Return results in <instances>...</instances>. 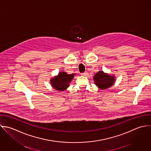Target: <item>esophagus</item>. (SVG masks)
I'll use <instances>...</instances> for the list:
<instances>
[{"mask_svg":"<svg viewBox=\"0 0 151 151\" xmlns=\"http://www.w3.org/2000/svg\"><path fill=\"white\" fill-rule=\"evenodd\" d=\"M81 76H87L88 75V73H87V72L86 71V72H84V73H81Z\"/></svg>","mask_w":151,"mask_h":151,"instance_id":"obj_1","label":"esophagus"}]
</instances>
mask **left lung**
<instances>
[{
	"mask_svg": "<svg viewBox=\"0 0 151 151\" xmlns=\"http://www.w3.org/2000/svg\"><path fill=\"white\" fill-rule=\"evenodd\" d=\"M94 80L96 86L102 90H105L112 86L115 81L114 77L105 74L102 71H99L94 76Z\"/></svg>",
	"mask_w": 151,
	"mask_h": 151,
	"instance_id": "1",
	"label": "left lung"
}]
</instances>
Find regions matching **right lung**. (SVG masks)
<instances>
[{"label": "right lung", "instance_id": "1", "mask_svg": "<svg viewBox=\"0 0 151 151\" xmlns=\"http://www.w3.org/2000/svg\"><path fill=\"white\" fill-rule=\"evenodd\" d=\"M74 77V74H68L65 72L58 73V76L51 80L52 87L58 91H64L69 86V83Z\"/></svg>", "mask_w": 151, "mask_h": 151}]
</instances>
